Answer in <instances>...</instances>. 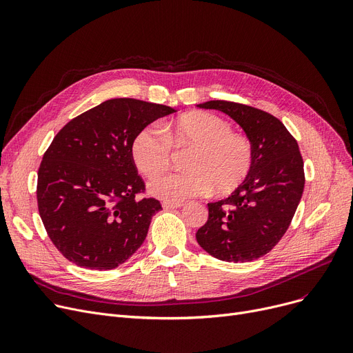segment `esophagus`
Wrapping results in <instances>:
<instances>
[{"mask_svg": "<svg viewBox=\"0 0 353 353\" xmlns=\"http://www.w3.org/2000/svg\"><path fill=\"white\" fill-rule=\"evenodd\" d=\"M181 206H183V203H170V201H164V203H163V209H165V210L180 209Z\"/></svg>", "mask_w": 353, "mask_h": 353, "instance_id": "34e87169", "label": "esophagus"}]
</instances>
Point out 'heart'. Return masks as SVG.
<instances>
[{
	"label": "heart",
	"mask_w": 353,
	"mask_h": 353,
	"mask_svg": "<svg viewBox=\"0 0 353 353\" xmlns=\"http://www.w3.org/2000/svg\"><path fill=\"white\" fill-rule=\"evenodd\" d=\"M172 145L193 148L186 172L160 176L148 183V192L170 203L209 193L226 194L237 189L253 165L250 141L233 133L229 121L206 111H194L163 124L145 127L133 140L132 154L137 169L153 177L170 163Z\"/></svg>",
	"instance_id": "heart-1"
}]
</instances>
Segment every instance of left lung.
<instances>
[{"mask_svg":"<svg viewBox=\"0 0 353 353\" xmlns=\"http://www.w3.org/2000/svg\"><path fill=\"white\" fill-rule=\"evenodd\" d=\"M219 110L246 133L253 165L246 180L223 200L208 203L209 217L196 239L225 262H252L269 253L286 233L305 188L299 145L281 120L254 107L225 100L197 104Z\"/></svg>","mask_w":353,"mask_h":353,"instance_id":"left-lung-1","label":"left lung"}]
</instances>
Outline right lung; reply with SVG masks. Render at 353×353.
<instances>
[{
	"label": "right lung",
	"mask_w": 353,
	"mask_h": 353,
	"mask_svg": "<svg viewBox=\"0 0 353 353\" xmlns=\"http://www.w3.org/2000/svg\"><path fill=\"white\" fill-rule=\"evenodd\" d=\"M176 108L136 99H111L68 121L39 169L37 201L54 246L91 270L124 263L143 245L156 199L144 190L132 154L134 137Z\"/></svg>",
	"instance_id": "right-lung-1"
}]
</instances>
